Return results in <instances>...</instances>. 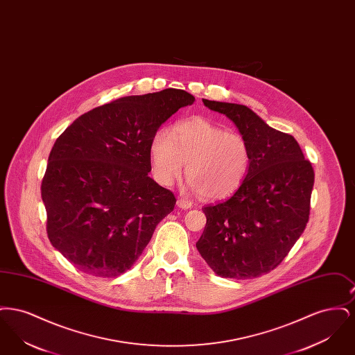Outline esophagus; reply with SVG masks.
I'll use <instances>...</instances> for the list:
<instances>
[{
    "mask_svg": "<svg viewBox=\"0 0 355 355\" xmlns=\"http://www.w3.org/2000/svg\"><path fill=\"white\" fill-rule=\"evenodd\" d=\"M177 206L181 207V209H190V207L193 206V203L190 202V201H187V200L180 198V200L177 201Z\"/></svg>",
    "mask_w": 355,
    "mask_h": 355,
    "instance_id": "obj_1",
    "label": "esophagus"
}]
</instances>
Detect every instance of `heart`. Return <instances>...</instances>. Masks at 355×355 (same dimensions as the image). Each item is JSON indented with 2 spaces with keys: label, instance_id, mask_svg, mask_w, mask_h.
Listing matches in <instances>:
<instances>
[{
  "label": "heart",
  "instance_id": "heart-1",
  "mask_svg": "<svg viewBox=\"0 0 355 355\" xmlns=\"http://www.w3.org/2000/svg\"><path fill=\"white\" fill-rule=\"evenodd\" d=\"M150 161L154 178L161 185H171L187 164L190 186L205 200H220L245 181L252 149L243 135L207 119H191L175 125L170 133L154 135Z\"/></svg>",
  "mask_w": 355,
  "mask_h": 355
}]
</instances>
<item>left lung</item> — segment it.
I'll return each mask as SVG.
<instances>
[{
  "label": "left lung",
  "mask_w": 355,
  "mask_h": 355,
  "mask_svg": "<svg viewBox=\"0 0 355 355\" xmlns=\"http://www.w3.org/2000/svg\"><path fill=\"white\" fill-rule=\"evenodd\" d=\"M236 123L252 149V165L236 193L202 207L197 249L223 278L248 279L274 270L304 233L314 170L293 135L270 128L245 105L202 100Z\"/></svg>",
  "instance_id": "8db88e82"
}]
</instances>
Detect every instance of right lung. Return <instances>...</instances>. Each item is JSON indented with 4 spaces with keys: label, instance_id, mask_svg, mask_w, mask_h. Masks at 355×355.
Returning <instances> with one entry per match:
<instances>
[{
    "label": "right lung",
    "instance_id": "add662e5",
    "mask_svg": "<svg viewBox=\"0 0 355 355\" xmlns=\"http://www.w3.org/2000/svg\"><path fill=\"white\" fill-rule=\"evenodd\" d=\"M196 98L165 89L105 103L53 145L41 184L53 248L78 270L112 278L129 270L173 211L174 194L148 174L159 126Z\"/></svg>",
    "mask_w": 355,
    "mask_h": 355
}]
</instances>
